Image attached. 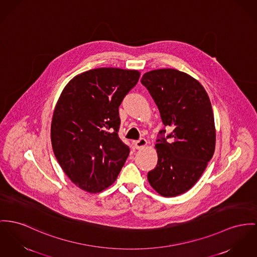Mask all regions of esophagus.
<instances>
[{"label": "esophagus", "instance_id": "1", "mask_svg": "<svg viewBox=\"0 0 257 257\" xmlns=\"http://www.w3.org/2000/svg\"><path fill=\"white\" fill-rule=\"evenodd\" d=\"M134 144H135V147L137 148V150H141V149H144L147 146L148 142L145 138H140L139 140L134 141Z\"/></svg>", "mask_w": 257, "mask_h": 257}]
</instances>
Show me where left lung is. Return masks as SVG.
Returning <instances> with one entry per match:
<instances>
[{"label": "left lung", "instance_id": "1", "mask_svg": "<svg viewBox=\"0 0 257 257\" xmlns=\"http://www.w3.org/2000/svg\"><path fill=\"white\" fill-rule=\"evenodd\" d=\"M157 104L163 123L172 128L157 140L158 164L147 178L157 193L175 197L192 188L215 149L211 103L204 86L176 69H157L141 79ZM165 130L160 134L164 135Z\"/></svg>", "mask_w": 257, "mask_h": 257}]
</instances>
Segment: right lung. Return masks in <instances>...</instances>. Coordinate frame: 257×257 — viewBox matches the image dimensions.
Segmentation results:
<instances>
[{
  "label": "right lung",
  "mask_w": 257,
  "mask_h": 257,
  "mask_svg": "<svg viewBox=\"0 0 257 257\" xmlns=\"http://www.w3.org/2000/svg\"><path fill=\"white\" fill-rule=\"evenodd\" d=\"M139 77L137 70L92 69L63 88L52 115V149L79 188L99 193L116 181L130 154L118 135L119 106Z\"/></svg>",
  "instance_id": "1"
}]
</instances>
